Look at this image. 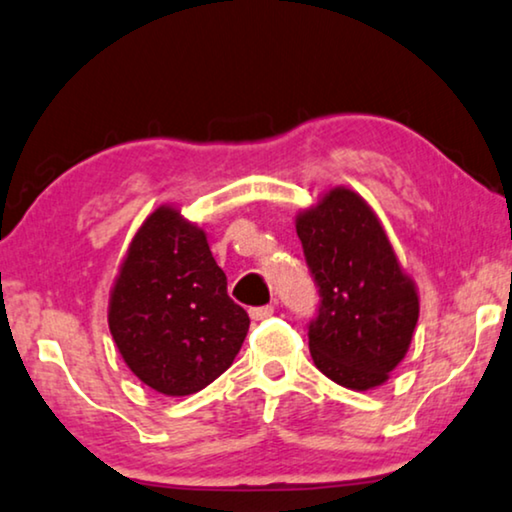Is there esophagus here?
<instances>
[{
    "mask_svg": "<svg viewBox=\"0 0 512 512\" xmlns=\"http://www.w3.org/2000/svg\"><path fill=\"white\" fill-rule=\"evenodd\" d=\"M271 315H273V306H257V308H250V318H253L255 322L271 318Z\"/></svg>",
    "mask_w": 512,
    "mask_h": 512,
    "instance_id": "obj_1",
    "label": "esophagus"
}]
</instances>
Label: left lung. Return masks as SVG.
I'll use <instances>...</instances> for the list:
<instances>
[{
  "label": "left lung",
  "instance_id": "left-lung-1",
  "mask_svg": "<svg viewBox=\"0 0 512 512\" xmlns=\"http://www.w3.org/2000/svg\"><path fill=\"white\" fill-rule=\"evenodd\" d=\"M297 234L318 285L308 325L313 362L348 390H373L406 357L420 315L415 283L403 273L371 206L334 187L297 215Z\"/></svg>",
  "mask_w": 512,
  "mask_h": 512
}]
</instances>
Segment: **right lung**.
<instances>
[{
  "mask_svg": "<svg viewBox=\"0 0 512 512\" xmlns=\"http://www.w3.org/2000/svg\"><path fill=\"white\" fill-rule=\"evenodd\" d=\"M248 327L206 234L171 206L150 213L109 301L111 336L134 376L167 397L204 390L232 366Z\"/></svg>",
  "mask_w": 512,
  "mask_h": 512,
  "instance_id": "obj_1",
  "label": "right lung"
}]
</instances>
